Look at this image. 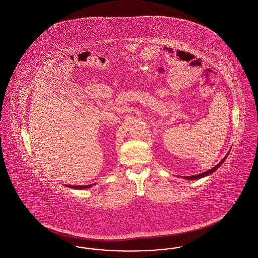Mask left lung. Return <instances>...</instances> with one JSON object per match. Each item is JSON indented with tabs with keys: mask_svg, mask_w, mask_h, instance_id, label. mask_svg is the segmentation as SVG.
Returning a JSON list of instances; mask_svg holds the SVG:
<instances>
[{
	"mask_svg": "<svg viewBox=\"0 0 258 258\" xmlns=\"http://www.w3.org/2000/svg\"><path fill=\"white\" fill-rule=\"evenodd\" d=\"M229 152H230V151H229ZM228 155H229V153H227V155L221 160V162H219L215 167L209 169L208 171L203 172V173H200V174H197V175H194V176H184V177H182V178L186 179V180H198V179H201V178H204V177H206V176H209V175H211L212 173H214V172L216 171V170L221 166V164L223 163V161L226 160V158H227Z\"/></svg>",
	"mask_w": 258,
	"mask_h": 258,
	"instance_id": "1",
	"label": "left lung"
}]
</instances>
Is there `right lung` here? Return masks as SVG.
Returning a JSON list of instances; mask_svg holds the SVG:
<instances>
[{
  "instance_id": "obj_1",
  "label": "right lung",
  "mask_w": 258,
  "mask_h": 258,
  "mask_svg": "<svg viewBox=\"0 0 258 258\" xmlns=\"http://www.w3.org/2000/svg\"><path fill=\"white\" fill-rule=\"evenodd\" d=\"M94 184H88V185H67V186L70 188H73V189H87V188L92 187Z\"/></svg>"
}]
</instances>
